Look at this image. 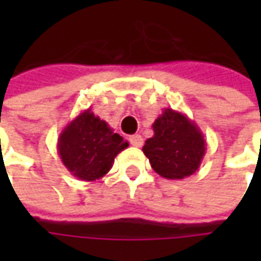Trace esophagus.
I'll use <instances>...</instances> for the list:
<instances>
[{
  "label": "esophagus",
  "instance_id": "1",
  "mask_svg": "<svg viewBox=\"0 0 261 261\" xmlns=\"http://www.w3.org/2000/svg\"><path fill=\"white\" fill-rule=\"evenodd\" d=\"M130 144L133 147L140 148L142 147V144H144V140H142V137L140 134H134V136L130 137Z\"/></svg>",
  "mask_w": 261,
  "mask_h": 261
}]
</instances>
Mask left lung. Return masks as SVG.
<instances>
[{
  "label": "left lung",
  "mask_w": 261,
  "mask_h": 261,
  "mask_svg": "<svg viewBox=\"0 0 261 261\" xmlns=\"http://www.w3.org/2000/svg\"><path fill=\"white\" fill-rule=\"evenodd\" d=\"M153 136L142 151L152 169L165 179L180 180L200 168L205 155V138L186 114L164 109L152 124Z\"/></svg>",
  "instance_id": "left-lung-1"
}]
</instances>
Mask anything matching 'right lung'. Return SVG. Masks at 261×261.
Instances as JSON below:
<instances>
[{"instance_id": "right-lung-1", "label": "right lung", "mask_w": 261, "mask_h": 261, "mask_svg": "<svg viewBox=\"0 0 261 261\" xmlns=\"http://www.w3.org/2000/svg\"><path fill=\"white\" fill-rule=\"evenodd\" d=\"M127 147L128 141L86 109L63 128L57 152L71 175L80 180L93 181L112 169L114 158Z\"/></svg>"}]
</instances>
